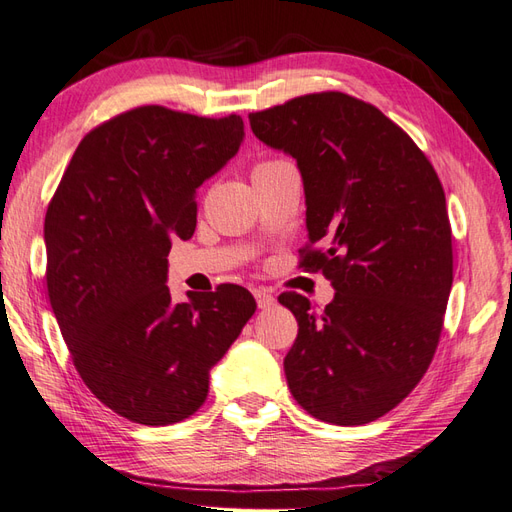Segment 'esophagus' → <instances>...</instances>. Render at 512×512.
Instances as JSON below:
<instances>
[{
	"label": "esophagus",
	"instance_id": "esophagus-1",
	"mask_svg": "<svg viewBox=\"0 0 512 512\" xmlns=\"http://www.w3.org/2000/svg\"><path fill=\"white\" fill-rule=\"evenodd\" d=\"M253 294L259 309H270L274 303H277V298H274L268 290H264V287H257V290H253Z\"/></svg>",
	"mask_w": 512,
	"mask_h": 512
}]
</instances>
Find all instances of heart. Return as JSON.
Returning <instances> with one entry per match:
<instances>
[{"label":"heart","instance_id":"1","mask_svg":"<svg viewBox=\"0 0 512 512\" xmlns=\"http://www.w3.org/2000/svg\"><path fill=\"white\" fill-rule=\"evenodd\" d=\"M279 162H283V160H268V162H259V164L253 168V173H257V170H264V168H268V166L279 164Z\"/></svg>","mask_w":512,"mask_h":512}]
</instances>
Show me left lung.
Here are the masks:
<instances>
[{
	"label": "left lung",
	"mask_w": 512,
	"mask_h": 512,
	"mask_svg": "<svg viewBox=\"0 0 512 512\" xmlns=\"http://www.w3.org/2000/svg\"><path fill=\"white\" fill-rule=\"evenodd\" d=\"M248 121L296 160L309 231L300 266L335 287L322 311L296 292L279 296L298 322L283 361L287 387L322 422H374L422 381L439 344L452 287L441 181L406 131L335 90Z\"/></svg>",
	"instance_id": "left-lung-1"
}]
</instances>
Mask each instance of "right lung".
<instances>
[{"instance_id":"add662e5","label":"right lung","mask_w":512,"mask_h":512,"mask_svg":"<svg viewBox=\"0 0 512 512\" xmlns=\"http://www.w3.org/2000/svg\"><path fill=\"white\" fill-rule=\"evenodd\" d=\"M238 114L205 119L164 106L88 131L47 207V292L75 370L129 422L168 426L201 409L209 370L257 305L240 285H166L170 240L192 238L196 190L238 153Z\"/></svg>"}]
</instances>
